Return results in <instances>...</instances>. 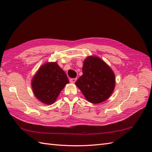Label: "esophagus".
Here are the masks:
<instances>
[{
  "label": "esophagus",
  "mask_w": 152,
  "mask_h": 152,
  "mask_svg": "<svg viewBox=\"0 0 152 152\" xmlns=\"http://www.w3.org/2000/svg\"><path fill=\"white\" fill-rule=\"evenodd\" d=\"M76 80H77V78H72V79H70V82H72V83H75Z\"/></svg>",
  "instance_id": "1"
}]
</instances>
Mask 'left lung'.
I'll use <instances>...</instances> for the list:
<instances>
[{
  "mask_svg": "<svg viewBox=\"0 0 152 152\" xmlns=\"http://www.w3.org/2000/svg\"><path fill=\"white\" fill-rule=\"evenodd\" d=\"M83 74L75 82L88 102L97 104L104 102L115 88V78L113 71L98 57L89 56L84 61Z\"/></svg>",
  "mask_w": 152,
  "mask_h": 152,
  "instance_id": "obj_1",
  "label": "left lung"
}]
</instances>
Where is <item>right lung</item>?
Wrapping results in <instances>:
<instances>
[{"instance_id":"add662e5","label":"right lung","mask_w":152,"mask_h":152,"mask_svg":"<svg viewBox=\"0 0 152 152\" xmlns=\"http://www.w3.org/2000/svg\"><path fill=\"white\" fill-rule=\"evenodd\" d=\"M68 82L66 73L57 63H48L39 68L31 86L36 98L43 103L50 104Z\"/></svg>"}]
</instances>
